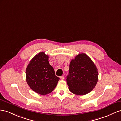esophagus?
<instances>
[{
    "mask_svg": "<svg viewBox=\"0 0 121 121\" xmlns=\"http://www.w3.org/2000/svg\"><path fill=\"white\" fill-rule=\"evenodd\" d=\"M64 76H62L60 77V79L61 80H64Z\"/></svg>",
    "mask_w": 121,
    "mask_h": 121,
    "instance_id": "1",
    "label": "esophagus"
}]
</instances>
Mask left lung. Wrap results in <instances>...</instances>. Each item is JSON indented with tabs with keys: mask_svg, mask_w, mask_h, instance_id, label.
<instances>
[{
	"mask_svg": "<svg viewBox=\"0 0 121 121\" xmlns=\"http://www.w3.org/2000/svg\"><path fill=\"white\" fill-rule=\"evenodd\" d=\"M98 80L97 68L87 55L79 54L72 60L66 82L72 93L77 95L87 94L95 87Z\"/></svg>",
	"mask_w": 121,
	"mask_h": 121,
	"instance_id": "8db88e82",
	"label": "left lung"
}]
</instances>
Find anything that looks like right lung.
Returning a JSON list of instances; mask_svg holds the SVG:
<instances>
[{
    "instance_id": "obj_1",
    "label": "right lung",
    "mask_w": 121,
    "mask_h": 121,
    "mask_svg": "<svg viewBox=\"0 0 121 121\" xmlns=\"http://www.w3.org/2000/svg\"><path fill=\"white\" fill-rule=\"evenodd\" d=\"M26 75L30 87L41 95L53 91L60 79L55 75L54 68L49 63L48 56L44 52H39L30 61Z\"/></svg>"
}]
</instances>
